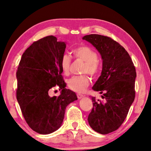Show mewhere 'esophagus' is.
<instances>
[{"label": "esophagus", "instance_id": "1", "mask_svg": "<svg viewBox=\"0 0 151 151\" xmlns=\"http://www.w3.org/2000/svg\"><path fill=\"white\" fill-rule=\"evenodd\" d=\"M84 97V96L83 95H82V94H81V93H78V94H77V97H78V99H82Z\"/></svg>", "mask_w": 151, "mask_h": 151}]
</instances>
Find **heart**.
<instances>
[{"mask_svg":"<svg viewBox=\"0 0 151 151\" xmlns=\"http://www.w3.org/2000/svg\"><path fill=\"white\" fill-rule=\"evenodd\" d=\"M73 54L76 58L85 62L83 72L88 73L92 76L97 75L99 72V65L97 62L98 55L93 50L88 46L82 45L75 48L73 50ZM71 59L68 54H63L61 58L60 65L63 74L67 75L69 73ZM90 81L88 76H73L67 81V86L73 91L82 93L88 87Z\"/></svg>","mask_w":151,"mask_h":151,"instance_id":"heart-1","label":"heart"}]
</instances>
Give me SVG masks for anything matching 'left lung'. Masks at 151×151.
I'll list each match as a JSON object with an SVG mask.
<instances>
[{
    "mask_svg": "<svg viewBox=\"0 0 151 151\" xmlns=\"http://www.w3.org/2000/svg\"><path fill=\"white\" fill-rule=\"evenodd\" d=\"M82 40L90 43L102 60L101 75L92 88L103 93L102 100L91 97L93 108L88 121L95 132L107 134L123 123L134 101L136 69L127 51L111 38L90 34Z\"/></svg>",
    "mask_w": 151,
    "mask_h": 151,
    "instance_id": "left-lung-1",
    "label": "left lung"
}]
</instances>
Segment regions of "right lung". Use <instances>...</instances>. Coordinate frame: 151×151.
Masks as SVG:
<instances>
[{
  "label": "right lung",
  "mask_w": 151,
  "mask_h": 151,
  "mask_svg": "<svg viewBox=\"0 0 151 151\" xmlns=\"http://www.w3.org/2000/svg\"><path fill=\"white\" fill-rule=\"evenodd\" d=\"M65 48L66 43L58 41L56 37H45L25 50L19 64L17 100L28 126L40 134L60 128L66 107L78 99L65 88L62 76L60 62ZM56 85L60 95L50 97L49 90Z\"/></svg>",
  "instance_id": "right-lung-1"
}]
</instances>
